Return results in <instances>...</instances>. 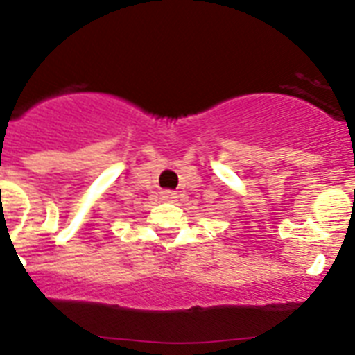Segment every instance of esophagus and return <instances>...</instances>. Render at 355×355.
Wrapping results in <instances>:
<instances>
[{
  "label": "esophagus",
  "instance_id": "1",
  "mask_svg": "<svg viewBox=\"0 0 355 355\" xmlns=\"http://www.w3.org/2000/svg\"><path fill=\"white\" fill-rule=\"evenodd\" d=\"M175 199H178V196H175L172 190H165V192H162V200H165V202H174Z\"/></svg>",
  "mask_w": 355,
  "mask_h": 355
}]
</instances>
